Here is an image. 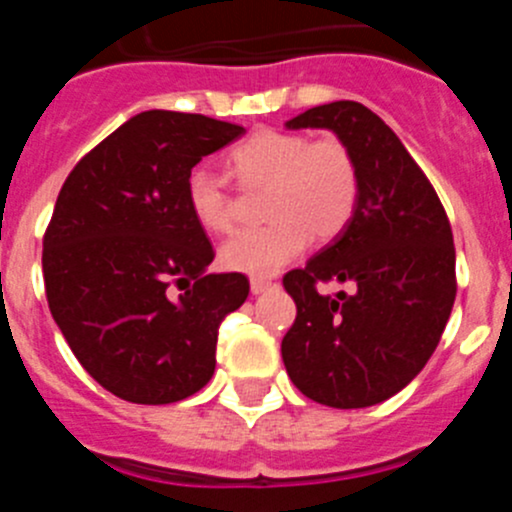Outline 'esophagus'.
<instances>
[{
	"mask_svg": "<svg viewBox=\"0 0 512 512\" xmlns=\"http://www.w3.org/2000/svg\"><path fill=\"white\" fill-rule=\"evenodd\" d=\"M271 287H277V284L271 282V279H264V277H253L251 279V292H253V295H264V292H269Z\"/></svg>",
	"mask_w": 512,
	"mask_h": 512,
	"instance_id": "1",
	"label": "esophagus"
}]
</instances>
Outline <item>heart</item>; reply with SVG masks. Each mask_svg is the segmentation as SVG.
<instances>
[{
  "instance_id": "obj_1",
  "label": "heart",
  "mask_w": 512,
  "mask_h": 512,
  "mask_svg": "<svg viewBox=\"0 0 512 512\" xmlns=\"http://www.w3.org/2000/svg\"><path fill=\"white\" fill-rule=\"evenodd\" d=\"M230 169L243 184H269L266 215L274 217L259 228L238 230L220 248V264L241 274H277L310 246L312 235L328 241L341 233L359 202V169L338 138L259 130L230 151ZM184 194L200 228L230 230L233 200L223 176L210 166H194Z\"/></svg>"
}]
</instances>
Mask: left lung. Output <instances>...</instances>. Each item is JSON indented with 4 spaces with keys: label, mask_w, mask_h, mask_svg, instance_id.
<instances>
[{
    "label": "left lung",
    "mask_w": 512,
    "mask_h": 512,
    "mask_svg": "<svg viewBox=\"0 0 512 512\" xmlns=\"http://www.w3.org/2000/svg\"><path fill=\"white\" fill-rule=\"evenodd\" d=\"M289 130H333L359 169L354 217L302 269L284 274L297 318L282 341L289 379L328 408H369L408 387L436 351L456 297L449 217L390 125L359 102L312 107ZM351 283V296L317 292Z\"/></svg>",
    "instance_id": "left-lung-1"
}]
</instances>
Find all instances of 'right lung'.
I'll list each match as a JSON object with an SVG mask.
<instances>
[{
  "label": "right lung",
  "instance_id": "obj_1",
  "mask_svg": "<svg viewBox=\"0 0 512 512\" xmlns=\"http://www.w3.org/2000/svg\"><path fill=\"white\" fill-rule=\"evenodd\" d=\"M243 133L205 115L140 112L63 182L43 238L45 297L79 364L120 400L169 405L215 374L217 328L246 302L248 279L207 274L215 251L184 182Z\"/></svg>",
  "mask_w": 512,
  "mask_h": 512
}]
</instances>
